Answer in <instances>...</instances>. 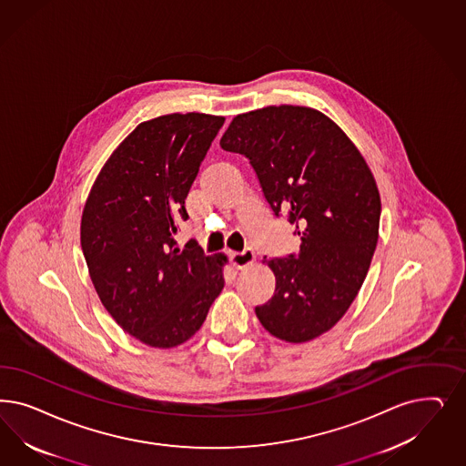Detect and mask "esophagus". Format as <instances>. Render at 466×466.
Instances as JSON below:
<instances>
[{
    "instance_id": "34e87169",
    "label": "esophagus",
    "mask_w": 466,
    "mask_h": 466,
    "mask_svg": "<svg viewBox=\"0 0 466 466\" xmlns=\"http://www.w3.org/2000/svg\"><path fill=\"white\" fill-rule=\"evenodd\" d=\"M254 258H256V254H254V250H252V248H245L243 252H233V254H229L231 266H233L235 269H243V268H247L248 264H252V262H254Z\"/></svg>"
}]
</instances>
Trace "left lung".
Here are the masks:
<instances>
[{"instance_id": "8db88e82", "label": "left lung", "mask_w": 466, "mask_h": 466, "mask_svg": "<svg viewBox=\"0 0 466 466\" xmlns=\"http://www.w3.org/2000/svg\"><path fill=\"white\" fill-rule=\"evenodd\" d=\"M219 146L256 171L276 218L300 250L268 260L276 289L256 307L260 324L289 343L329 330L355 300L376 252L380 197L353 142L326 115L269 106L235 116Z\"/></svg>"}]
</instances>
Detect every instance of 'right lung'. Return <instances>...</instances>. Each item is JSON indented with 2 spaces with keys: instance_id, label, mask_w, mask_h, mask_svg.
Instances as JSON below:
<instances>
[{
  "instance_id": "obj_1",
  "label": "right lung",
  "mask_w": 466,
  "mask_h": 466,
  "mask_svg": "<svg viewBox=\"0 0 466 466\" xmlns=\"http://www.w3.org/2000/svg\"><path fill=\"white\" fill-rule=\"evenodd\" d=\"M223 123L204 113L140 123L106 161L84 208L80 243L94 288L123 330L154 348L190 339L225 286V256L175 238Z\"/></svg>"
}]
</instances>
